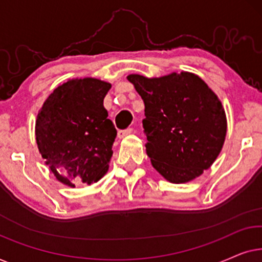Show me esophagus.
<instances>
[{
  "mask_svg": "<svg viewBox=\"0 0 262 262\" xmlns=\"http://www.w3.org/2000/svg\"><path fill=\"white\" fill-rule=\"evenodd\" d=\"M132 131H134V128H131V127L126 128V130H120L119 132H118V138L121 139V138L126 137V136L132 134Z\"/></svg>",
  "mask_w": 262,
  "mask_h": 262,
  "instance_id": "1",
  "label": "esophagus"
}]
</instances>
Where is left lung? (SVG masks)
<instances>
[{
  "instance_id": "obj_1",
  "label": "left lung",
  "mask_w": 262,
  "mask_h": 262,
  "mask_svg": "<svg viewBox=\"0 0 262 262\" xmlns=\"http://www.w3.org/2000/svg\"><path fill=\"white\" fill-rule=\"evenodd\" d=\"M127 80L144 101L146 155L171 184H185L209 169L227 136L221 100L198 75L181 71L161 77L131 74Z\"/></svg>"
}]
</instances>
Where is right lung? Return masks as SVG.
Wrapping results in <instances>:
<instances>
[{
  "instance_id": "1",
  "label": "right lung",
  "mask_w": 262,
  "mask_h": 262,
  "mask_svg": "<svg viewBox=\"0 0 262 262\" xmlns=\"http://www.w3.org/2000/svg\"><path fill=\"white\" fill-rule=\"evenodd\" d=\"M111 83L73 78L42 103L35 120V141L46 166L62 184L91 185L108 170L117 130L103 107Z\"/></svg>"
}]
</instances>
